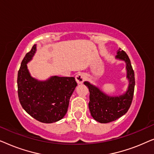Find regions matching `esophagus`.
I'll list each match as a JSON object with an SVG mask.
<instances>
[{
  "label": "esophagus",
  "instance_id": "1",
  "mask_svg": "<svg viewBox=\"0 0 154 154\" xmlns=\"http://www.w3.org/2000/svg\"><path fill=\"white\" fill-rule=\"evenodd\" d=\"M85 80V75L83 73H79L75 75V81L79 84H82Z\"/></svg>",
  "mask_w": 154,
  "mask_h": 154
}]
</instances>
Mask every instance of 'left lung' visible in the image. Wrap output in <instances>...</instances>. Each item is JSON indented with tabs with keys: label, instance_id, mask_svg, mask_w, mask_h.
I'll return each instance as SVG.
<instances>
[{
	"label": "left lung",
	"instance_id": "1",
	"mask_svg": "<svg viewBox=\"0 0 154 154\" xmlns=\"http://www.w3.org/2000/svg\"><path fill=\"white\" fill-rule=\"evenodd\" d=\"M116 59L125 62L128 87L123 94L119 96H111L104 93L98 87L88 81L84 84L90 91L89 109L92 118L99 123H107L114 121L127 113L133 98L134 73L128 54L121 48L117 52Z\"/></svg>",
	"mask_w": 154,
	"mask_h": 154
}]
</instances>
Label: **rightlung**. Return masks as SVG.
Here are the masks:
<instances>
[{"label":"right lung","instance_id":"right-lung-1","mask_svg":"<svg viewBox=\"0 0 154 154\" xmlns=\"http://www.w3.org/2000/svg\"><path fill=\"white\" fill-rule=\"evenodd\" d=\"M36 52V45L23 59L17 75L19 100L31 116L44 123H52L64 118L69 100L77 83L73 77H50L39 81L31 75L27 64Z\"/></svg>","mask_w":154,"mask_h":154}]
</instances>
